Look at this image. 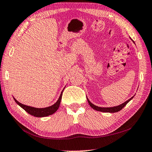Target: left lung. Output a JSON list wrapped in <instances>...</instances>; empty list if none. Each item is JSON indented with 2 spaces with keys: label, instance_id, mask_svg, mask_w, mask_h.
<instances>
[{
  "label": "left lung",
  "instance_id": "8db88e82",
  "mask_svg": "<svg viewBox=\"0 0 152 152\" xmlns=\"http://www.w3.org/2000/svg\"><path fill=\"white\" fill-rule=\"evenodd\" d=\"M132 42H133V40H132ZM133 42L134 43V42ZM133 97H134V96H133V97H132L131 99H129V100H127L126 102H125L124 103H122V104H120L119 105H117V106L110 107H102L97 106V105H95L94 104H93V103H91L90 101H89V99H88V98H87V101H88V104L90 105V106L92 107L93 109H94V110L99 111V112H102L115 113V112H119V111L121 110L122 108H123L125 106V105H126L127 103H128L130 102V101H131Z\"/></svg>",
  "mask_w": 152,
  "mask_h": 152
}]
</instances>
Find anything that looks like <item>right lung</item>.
I'll return each mask as SVG.
<instances>
[{
    "label": "right lung",
    "instance_id": "add662e5",
    "mask_svg": "<svg viewBox=\"0 0 152 152\" xmlns=\"http://www.w3.org/2000/svg\"><path fill=\"white\" fill-rule=\"evenodd\" d=\"M63 91L64 90L61 91V95H60L58 100L57 101L56 103H54V104L51 105V106L47 107L45 108H37V107L28 106V105H23L22 103L18 102V101H17L14 97L13 99L14 100H15V102L18 103L21 107H22L26 112H27L29 114L34 115V116L35 117H38V118L45 117V116H48V115H52L53 114H54L57 110H58V108L60 105V103H61V97H62Z\"/></svg>",
    "mask_w": 152,
    "mask_h": 152
}]
</instances>
